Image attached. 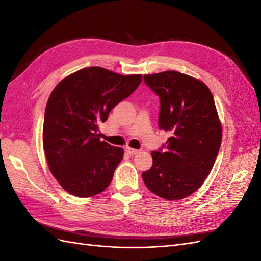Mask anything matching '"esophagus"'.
I'll return each instance as SVG.
<instances>
[{
  "label": "esophagus",
  "mask_w": 261,
  "mask_h": 261,
  "mask_svg": "<svg viewBox=\"0 0 261 261\" xmlns=\"http://www.w3.org/2000/svg\"><path fill=\"white\" fill-rule=\"evenodd\" d=\"M125 151L127 152L128 154H137L138 152H139V150H137V149H133V148H130V147H126L125 148Z\"/></svg>",
  "instance_id": "obj_1"
}]
</instances>
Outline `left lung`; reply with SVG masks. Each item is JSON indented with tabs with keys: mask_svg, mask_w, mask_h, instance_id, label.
Instances as JSON below:
<instances>
[{
	"mask_svg": "<svg viewBox=\"0 0 261 261\" xmlns=\"http://www.w3.org/2000/svg\"><path fill=\"white\" fill-rule=\"evenodd\" d=\"M160 98L159 128L171 134L165 150L152 151V167L143 173L150 192L178 200L198 189L215 164L222 127L206 84L176 70L145 75Z\"/></svg>",
	"mask_w": 261,
	"mask_h": 261,
	"instance_id": "left-lung-1",
	"label": "left lung"
}]
</instances>
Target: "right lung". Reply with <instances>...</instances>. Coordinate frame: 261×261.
<instances>
[{"label":"right lung","instance_id":"right-lung-1","mask_svg":"<svg viewBox=\"0 0 261 261\" xmlns=\"http://www.w3.org/2000/svg\"><path fill=\"white\" fill-rule=\"evenodd\" d=\"M141 75H120L91 66L68 75L51 92L43 123V150L59 184L77 197L110 185L124 150L99 138V125L137 89Z\"/></svg>","mask_w":261,"mask_h":261}]
</instances>
